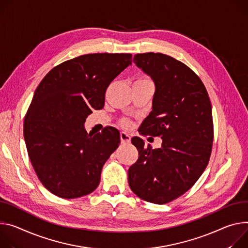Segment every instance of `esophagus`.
I'll list each match as a JSON object with an SVG mask.
<instances>
[{"label": "esophagus", "mask_w": 248, "mask_h": 248, "mask_svg": "<svg viewBox=\"0 0 248 248\" xmlns=\"http://www.w3.org/2000/svg\"><path fill=\"white\" fill-rule=\"evenodd\" d=\"M120 137H121V141H122V143L126 144V143H129V142H130V136H129V134H128L127 132L122 131L121 134H120Z\"/></svg>", "instance_id": "34e87169"}]
</instances>
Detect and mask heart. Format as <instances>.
<instances>
[{
    "mask_svg": "<svg viewBox=\"0 0 248 248\" xmlns=\"http://www.w3.org/2000/svg\"><path fill=\"white\" fill-rule=\"evenodd\" d=\"M142 80H146V79H142ZM123 124H124V125H127V124H128V122H127V121H124Z\"/></svg>",
    "mask_w": 248,
    "mask_h": 248,
    "instance_id": "heart-1",
    "label": "heart"
}]
</instances>
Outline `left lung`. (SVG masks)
<instances>
[{
  "mask_svg": "<svg viewBox=\"0 0 248 248\" xmlns=\"http://www.w3.org/2000/svg\"><path fill=\"white\" fill-rule=\"evenodd\" d=\"M133 62L154 85L152 110L142 134L161 137L160 148L131 139L139 159L128 169V184L140 199L166 204L187 192L206 169L214 126L212 105L201 79L184 63L162 53L136 54Z\"/></svg>",
  "mask_w": 248,
  "mask_h": 248,
  "instance_id": "1",
  "label": "left lung"
}]
</instances>
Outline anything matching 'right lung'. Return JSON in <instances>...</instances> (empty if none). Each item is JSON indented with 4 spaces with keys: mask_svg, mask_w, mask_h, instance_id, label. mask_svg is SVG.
<instances>
[{
    "mask_svg": "<svg viewBox=\"0 0 248 248\" xmlns=\"http://www.w3.org/2000/svg\"><path fill=\"white\" fill-rule=\"evenodd\" d=\"M129 53L86 54L51 69L37 86L25 118L24 137L33 169L52 194L75 199L99 185L104 164L120 142L111 126L84 127L92 109L105 105L106 90L131 64Z\"/></svg>",
    "mask_w": 248,
    "mask_h": 248,
    "instance_id": "right-lung-1",
    "label": "right lung"
}]
</instances>
